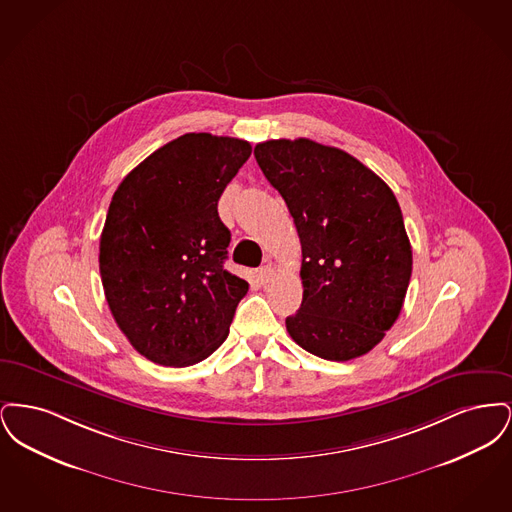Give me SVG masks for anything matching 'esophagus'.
Wrapping results in <instances>:
<instances>
[{
  "mask_svg": "<svg viewBox=\"0 0 512 512\" xmlns=\"http://www.w3.org/2000/svg\"><path fill=\"white\" fill-rule=\"evenodd\" d=\"M257 276H259V280H261L263 284H267V282L272 280V276H274V268H272V265H265V267H261L257 270Z\"/></svg>",
  "mask_w": 512,
  "mask_h": 512,
  "instance_id": "obj_1",
  "label": "esophagus"
}]
</instances>
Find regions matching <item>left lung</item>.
Instances as JSON below:
<instances>
[{"label":"left lung","instance_id":"left-lung-1","mask_svg":"<svg viewBox=\"0 0 512 512\" xmlns=\"http://www.w3.org/2000/svg\"><path fill=\"white\" fill-rule=\"evenodd\" d=\"M255 159L284 197L301 242L303 301L292 340L326 361H351L399 317L413 251L390 186L338 147L268 140Z\"/></svg>","mask_w":512,"mask_h":512}]
</instances>
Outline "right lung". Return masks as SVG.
<instances>
[{
    "label": "right lung",
    "instance_id": "obj_1",
    "mask_svg": "<svg viewBox=\"0 0 512 512\" xmlns=\"http://www.w3.org/2000/svg\"><path fill=\"white\" fill-rule=\"evenodd\" d=\"M251 155L245 140L190 132L128 172L99 240L105 299L132 347L163 366L207 359L228 338L249 284L224 268L217 211Z\"/></svg>",
    "mask_w": 512,
    "mask_h": 512
}]
</instances>
